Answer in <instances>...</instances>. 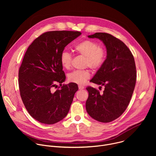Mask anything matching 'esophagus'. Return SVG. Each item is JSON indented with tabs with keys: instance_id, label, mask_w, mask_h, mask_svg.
I'll list each match as a JSON object with an SVG mask.
<instances>
[{
	"instance_id": "esophagus-1",
	"label": "esophagus",
	"mask_w": 156,
	"mask_h": 156,
	"mask_svg": "<svg viewBox=\"0 0 156 156\" xmlns=\"http://www.w3.org/2000/svg\"><path fill=\"white\" fill-rule=\"evenodd\" d=\"M78 88H79V90H83V89L84 88V86L83 85H79Z\"/></svg>"
}]
</instances>
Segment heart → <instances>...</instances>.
<instances>
[{
  "instance_id": "obj_1",
  "label": "heart",
  "mask_w": 156,
  "mask_h": 156,
  "mask_svg": "<svg viewBox=\"0 0 156 156\" xmlns=\"http://www.w3.org/2000/svg\"><path fill=\"white\" fill-rule=\"evenodd\" d=\"M74 50L78 54L85 57V65L92 69L97 70L101 67L105 59V52L99 44L94 41L86 39L74 46ZM60 63L65 69H69L71 66L72 55L66 51L61 52ZM90 72L87 70H75L68 75L69 81L78 84H83L90 78Z\"/></svg>"
}]
</instances>
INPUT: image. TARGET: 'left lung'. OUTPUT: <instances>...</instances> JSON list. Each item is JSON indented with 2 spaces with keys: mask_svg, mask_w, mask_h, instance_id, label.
<instances>
[{
  "mask_svg": "<svg viewBox=\"0 0 156 156\" xmlns=\"http://www.w3.org/2000/svg\"><path fill=\"white\" fill-rule=\"evenodd\" d=\"M87 37L98 38L104 43L107 57L91 80L96 84L104 86V90L101 93L94 87H86L89 93L86 111L97 121L110 122L125 112L131 100L136 80L135 59L125 44L112 35L96 33Z\"/></svg>",
  "mask_w": 156,
  "mask_h": 156,
  "instance_id": "8db88e82",
  "label": "left lung"
}]
</instances>
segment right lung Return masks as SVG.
Listing matches in <instances>:
<instances>
[{"mask_svg":"<svg viewBox=\"0 0 156 156\" xmlns=\"http://www.w3.org/2000/svg\"><path fill=\"white\" fill-rule=\"evenodd\" d=\"M81 34L72 31L44 33L24 55L18 72L20 96L30 115L41 123H57L69 113L78 87L74 83L62 85L66 76L59 58L66 46ZM57 83L61 87L54 91Z\"/></svg>","mask_w":156,"mask_h":156,"instance_id":"1","label":"right lung"}]
</instances>
